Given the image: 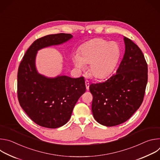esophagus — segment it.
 <instances>
[{"mask_svg": "<svg viewBox=\"0 0 160 160\" xmlns=\"http://www.w3.org/2000/svg\"><path fill=\"white\" fill-rule=\"evenodd\" d=\"M85 86H86V88H87V90H88L89 89V82H88V80H85Z\"/></svg>", "mask_w": 160, "mask_h": 160, "instance_id": "obj_1", "label": "esophagus"}]
</instances>
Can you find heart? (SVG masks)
Listing matches in <instances>:
<instances>
[{
	"mask_svg": "<svg viewBox=\"0 0 160 160\" xmlns=\"http://www.w3.org/2000/svg\"><path fill=\"white\" fill-rule=\"evenodd\" d=\"M119 56L120 49L117 43L97 38L83 45L78 54L74 56L73 61L79 69H83L84 64H90V74L101 79L111 74Z\"/></svg>",
	"mask_w": 160,
	"mask_h": 160,
	"instance_id": "heart-1",
	"label": "heart"
}]
</instances>
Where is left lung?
Returning <instances> with one entry per match:
<instances>
[{
	"label": "left lung",
	"instance_id": "left-lung-1",
	"mask_svg": "<svg viewBox=\"0 0 160 160\" xmlns=\"http://www.w3.org/2000/svg\"><path fill=\"white\" fill-rule=\"evenodd\" d=\"M125 51L117 70L107 80L89 86L92 111L100 124L113 127L124 123L141 106L148 82V64L141 49L124 37Z\"/></svg>",
	"mask_w": 160,
	"mask_h": 160
}]
</instances>
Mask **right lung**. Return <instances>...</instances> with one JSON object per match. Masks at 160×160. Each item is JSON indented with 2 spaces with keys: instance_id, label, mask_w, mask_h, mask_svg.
Returning a JSON list of instances; mask_svg holds the SVG:
<instances>
[{
  "instance_id": "right-lung-1",
  "label": "right lung",
  "mask_w": 160,
  "mask_h": 160,
  "mask_svg": "<svg viewBox=\"0 0 160 160\" xmlns=\"http://www.w3.org/2000/svg\"><path fill=\"white\" fill-rule=\"evenodd\" d=\"M72 37L70 33H58L37 39L27 51L18 68L19 103L30 118L43 127L55 128L66 124L78 99L85 92L83 77L48 78L35 69L38 50L62 43Z\"/></svg>"
}]
</instances>
